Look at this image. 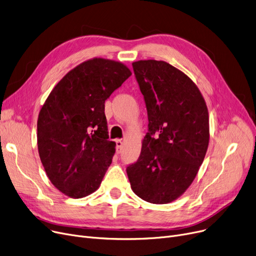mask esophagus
I'll list each match as a JSON object with an SVG mask.
<instances>
[{
	"label": "esophagus",
	"instance_id": "1",
	"mask_svg": "<svg viewBox=\"0 0 256 256\" xmlns=\"http://www.w3.org/2000/svg\"><path fill=\"white\" fill-rule=\"evenodd\" d=\"M116 152L120 153L122 148H123V140H116Z\"/></svg>",
	"mask_w": 256,
	"mask_h": 256
}]
</instances>
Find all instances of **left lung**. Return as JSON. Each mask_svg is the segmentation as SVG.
<instances>
[{
	"instance_id": "1",
	"label": "left lung",
	"mask_w": 256,
	"mask_h": 256,
	"mask_svg": "<svg viewBox=\"0 0 256 256\" xmlns=\"http://www.w3.org/2000/svg\"><path fill=\"white\" fill-rule=\"evenodd\" d=\"M132 66L147 106L149 132L127 175L136 196L166 204L184 194L204 160L208 109L196 83L175 66L153 59Z\"/></svg>"
}]
</instances>
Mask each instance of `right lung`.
<instances>
[{"instance_id": "obj_1", "label": "right lung", "mask_w": 256, "mask_h": 256, "mask_svg": "<svg viewBox=\"0 0 256 256\" xmlns=\"http://www.w3.org/2000/svg\"><path fill=\"white\" fill-rule=\"evenodd\" d=\"M120 62L94 57L70 70L44 101L38 147L52 184L80 199L99 188L116 153L108 140L105 100L131 76Z\"/></svg>"}]
</instances>
